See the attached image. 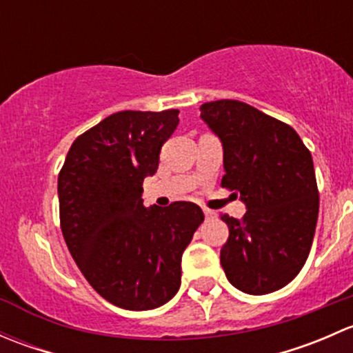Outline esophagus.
<instances>
[{
	"label": "esophagus",
	"mask_w": 353,
	"mask_h": 353,
	"mask_svg": "<svg viewBox=\"0 0 353 353\" xmlns=\"http://www.w3.org/2000/svg\"><path fill=\"white\" fill-rule=\"evenodd\" d=\"M203 213H205L206 219H215L216 212L215 210H210V208H203Z\"/></svg>",
	"instance_id": "esophagus-1"
}]
</instances>
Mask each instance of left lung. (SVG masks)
<instances>
[{"label": "left lung", "instance_id": "8db88e82", "mask_svg": "<svg viewBox=\"0 0 353 353\" xmlns=\"http://www.w3.org/2000/svg\"><path fill=\"white\" fill-rule=\"evenodd\" d=\"M201 117L222 140V188L248 206L241 220L222 215L223 272L245 294L279 290L301 272L314 239L319 191L311 152L294 128L245 102H206Z\"/></svg>", "mask_w": 353, "mask_h": 353}]
</instances>
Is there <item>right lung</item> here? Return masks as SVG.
Masks as SVG:
<instances>
[{"label": "right lung", "mask_w": 353, "mask_h": 353, "mask_svg": "<svg viewBox=\"0 0 353 353\" xmlns=\"http://www.w3.org/2000/svg\"><path fill=\"white\" fill-rule=\"evenodd\" d=\"M179 110H121L81 133L58 176L59 223L74 263L117 307L148 311L176 295L181 258L203 212L191 201L145 208L143 179Z\"/></svg>", "instance_id": "1"}]
</instances>
